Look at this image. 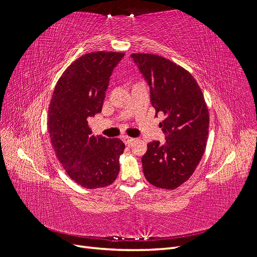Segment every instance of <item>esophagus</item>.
<instances>
[{
    "mask_svg": "<svg viewBox=\"0 0 257 257\" xmlns=\"http://www.w3.org/2000/svg\"><path fill=\"white\" fill-rule=\"evenodd\" d=\"M122 141H123V143L125 144V145H131L132 143H133V142L135 141V138H133V137H127V136H124V137L122 138Z\"/></svg>",
    "mask_w": 257,
    "mask_h": 257,
    "instance_id": "34e87169",
    "label": "esophagus"
}]
</instances>
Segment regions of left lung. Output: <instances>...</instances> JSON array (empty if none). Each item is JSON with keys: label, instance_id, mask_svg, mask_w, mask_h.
Here are the masks:
<instances>
[{"label": "left lung", "instance_id": "1", "mask_svg": "<svg viewBox=\"0 0 257 257\" xmlns=\"http://www.w3.org/2000/svg\"><path fill=\"white\" fill-rule=\"evenodd\" d=\"M131 57L149 84L157 114H164L160 127L166 142L148 144L144 175L158 188L173 190L195 172L206 149L209 112L204 94L194 77L174 62L149 53Z\"/></svg>", "mask_w": 257, "mask_h": 257}]
</instances>
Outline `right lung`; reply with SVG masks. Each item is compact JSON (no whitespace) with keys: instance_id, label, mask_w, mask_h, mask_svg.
Here are the masks:
<instances>
[{"instance_id":"right-lung-1","label":"right lung","mask_w":257,"mask_h":257,"mask_svg":"<svg viewBox=\"0 0 257 257\" xmlns=\"http://www.w3.org/2000/svg\"><path fill=\"white\" fill-rule=\"evenodd\" d=\"M124 53L97 51L77 59L54 87L48 110L50 142L69 178L83 188L111 184L125 145L119 138L92 135L89 116L102 111L113 68Z\"/></svg>"}]
</instances>
